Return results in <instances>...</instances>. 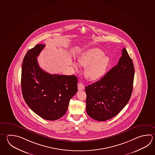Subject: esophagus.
Here are the masks:
<instances>
[{"mask_svg": "<svg viewBox=\"0 0 155 155\" xmlns=\"http://www.w3.org/2000/svg\"><path fill=\"white\" fill-rule=\"evenodd\" d=\"M84 84H83L82 83H79L78 84V89L79 91H83L84 89Z\"/></svg>", "mask_w": 155, "mask_h": 155, "instance_id": "obj_1", "label": "esophagus"}]
</instances>
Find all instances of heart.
Masks as SVG:
<instances>
[{
	"label": "heart",
	"mask_w": 155,
	"mask_h": 155,
	"mask_svg": "<svg viewBox=\"0 0 155 155\" xmlns=\"http://www.w3.org/2000/svg\"><path fill=\"white\" fill-rule=\"evenodd\" d=\"M102 50L94 48L85 53L79 59V64L85 69L84 75L91 81H97L105 74L110 64V58ZM77 68V64L73 63Z\"/></svg>",
	"instance_id": "b5f03b06"
}]
</instances>
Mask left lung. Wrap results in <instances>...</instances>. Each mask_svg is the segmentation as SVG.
I'll use <instances>...</instances> for the list:
<instances>
[{
    "label": "left lung",
    "mask_w": 155,
    "mask_h": 155,
    "mask_svg": "<svg viewBox=\"0 0 155 155\" xmlns=\"http://www.w3.org/2000/svg\"><path fill=\"white\" fill-rule=\"evenodd\" d=\"M117 65L102 79L85 87L86 111L99 121H105L119 114L131 97L134 68L126 48Z\"/></svg>",
    "instance_id": "8db88e82"
}]
</instances>
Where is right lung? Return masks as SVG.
Here are the masks:
<instances>
[{
  "label": "right lung",
  "instance_id": "right-lung-1",
  "mask_svg": "<svg viewBox=\"0 0 155 155\" xmlns=\"http://www.w3.org/2000/svg\"><path fill=\"white\" fill-rule=\"evenodd\" d=\"M45 46L37 44L24 57L22 93L35 113L44 120H55L66 114L70 100L77 92L78 81L76 76L51 74L39 67L37 58Z\"/></svg>",
  "mask_w": 155,
  "mask_h": 155
}]
</instances>
